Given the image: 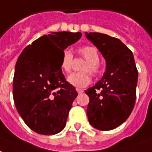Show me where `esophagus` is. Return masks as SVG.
I'll list each match as a JSON object with an SVG mask.
<instances>
[{
	"mask_svg": "<svg viewBox=\"0 0 152 152\" xmlns=\"http://www.w3.org/2000/svg\"><path fill=\"white\" fill-rule=\"evenodd\" d=\"M76 91H77V93H79V94H80V93H82L84 92V90H83V89H80V88H76Z\"/></svg>",
	"mask_w": 152,
	"mask_h": 152,
	"instance_id": "obj_1",
	"label": "esophagus"
}]
</instances>
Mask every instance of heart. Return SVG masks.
I'll return each mask as SVG.
<instances>
[{
    "label": "heart",
    "mask_w": 152,
    "mask_h": 152,
    "mask_svg": "<svg viewBox=\"0 0 152 152\" xmlns=\"http://www.w3.org/2000/svg\"><path fill=\"white\" fill-rule=\"evenodd\" d=\"M77 51L80 56L87 60V63L82 67V72H89L93 76L98 75L101 72V67L99 64L100 56L96 48L92 46H84L80 48ZM72 60L73 56L70 50H64L60 61V67L63 72H70ZM67 82L74 87L85 88L90 84L91 76L88 72L72 73L67 77Z\"/></svg>",
    "instance_id": "obj_1"
}]
</instances>
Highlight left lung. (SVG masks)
Segmentation results:
<instances>
[{"label":"left lung","instance_id":"8db88e82","mask_svg":"<svg viewBox=\"0 0 152 152\" xmlns=\"http://www.w3.org/2000/svg\"><path fill=\"white\" fill-rule=\"evenodd\" d=\"M85 35L106 64L102 79L85 91L89 97L88 119L97 130H113L129 118L135 103L138 71L133 53L116 38L92 32Z\"/></svg>","mask_w":152,"mask_h":152}]
</instances>
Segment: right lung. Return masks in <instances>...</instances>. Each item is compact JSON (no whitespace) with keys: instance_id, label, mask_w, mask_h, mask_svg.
I'll use <instances>...</instances> for the list:
<instances>
[{"instance_id":"add662e5","label":"right lung","mask_w":152,"mask_h":152,"mask_svg":"<svg viewBox=\"0 0 152 152\" xmlns=\"http://www.w3.org/2000/svg\"><path fill=\"white\" fill-rule=\"evenodd\" d=\"M80 32H52L33 42L17 60L13 83L15 106L34 132L55 134L66 126L77 96L65 80L60 61L63 51L81 38Z\"/></svg>"}]
</instances>
